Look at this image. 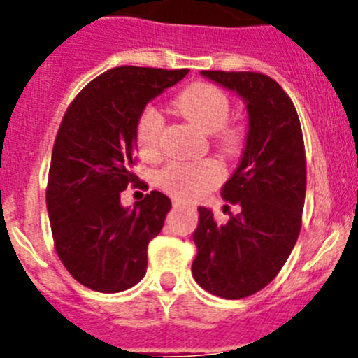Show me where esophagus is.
Returning a JSON list of instances; mask_svg holds the SVG:
<instances>
[{
    "instance_id": "esophagus-1",
    "label": "esophagus",
    "mask_w": 358,
    "mask_h": 358,
    "mask_svg": "<svg viewBox=\"0 0 358 358\" xmlns=\"http://www.w3.org/2000/svg\"><path fill=\"white\" fill-rule=\"evenodd\" d=\"M186 202L179 201V199H173V208H185Z\"/></svg>"
}]
</instances>
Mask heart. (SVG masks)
<instances>
[{
    "instance_id": "heart-1",
    "label": "heart",
    "mask_w": 358,
    "mask_h": 358,
    "mask_svg": "<svg viewBox=\"0 0 358 358\" xmlns=\"http://www.w3.org/2000/svg\"><path fill=\"white\" fill-rule=\"evenodd\" d=\"M176 107L186 120L204 132L217 134L218 147L224 152H235L240 145V132L235 127H226L229 118V98L217 85L195 82L177 94ZM163 116L156 107H147L136 123V145L145 159H154L161 150ZM222 179V169L215 161L166 164L159 173V185L179 199H197L208 189L217 186Z\"/></svg>"
}]
</instances>
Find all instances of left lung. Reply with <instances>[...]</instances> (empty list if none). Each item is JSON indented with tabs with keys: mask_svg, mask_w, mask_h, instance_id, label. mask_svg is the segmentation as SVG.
<instances>
[{
	"mask_svg": "<svg viewBox=\"0 0 358 358\" xmlns=\"http://www.w3.org/2000/svg\"><path fill=\"white\" fill-rule=\"evenodd\" d=\"M201 75L242 98L249 125L242 159L220 192L240 213L217 224L211 210L199 206L192 274L213 296L240 299L278 276L299 236L306 192L301 123L289 94L264 73Z\"/></svg>",
	"mask_w": 358,
	"mask_h": 358,
	"instance_id": "obj_1",
	"label": "left lung"
}]
</instances>
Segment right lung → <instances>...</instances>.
I'll list each match as a JSON object with an SVG mask.
<instances>
[{"instance_id": "add662e5", "label": "right lung", "mask_w": 358, "mask_h": 358, "mask_svg": "<svg viewBox=\"0 0 358 358\" xmlns=\"http://www.w3.org/2000/svg\"><path fill=\"white\" fill-rule=\"evenodd\" d=\"M186 75L188 69L120 66L91 80L66 110L53 143L46 206L57 255L87 289L122 292L147 273L148 242L159 235L172 202L154 189L134 208H123L120 195L140 181L132 172L138 118Z\"/></svg>"}]
</instances>
